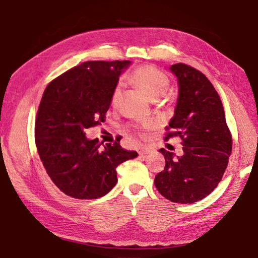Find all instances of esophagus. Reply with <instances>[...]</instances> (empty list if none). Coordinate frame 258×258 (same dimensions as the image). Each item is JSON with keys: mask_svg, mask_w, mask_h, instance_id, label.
Masks as SVG:
<instances>
[{"mask_svg": "<svg viewBox=\"0 0 258 258\" xmlns=\"http://www.w3.org/2000/svg\"><path fill=\"white\" fill-rule=\"evenodd\" d=\"M152 152H153V148L144 147V148H142L141 151L139 152V154H140V155H146V154H149V153H152Z\"/></svg>", "mask_w": 258, "mask_h": 258, "instance_id": "obj_1", "label": "esophagus"}]
</instances>
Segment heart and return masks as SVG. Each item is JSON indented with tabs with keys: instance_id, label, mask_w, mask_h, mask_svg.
<instances>
[{
	"instance_id": "heart-1",
	"label": "heart",
	"mask_w": 258,
	"mask_h": 258,
	"mask_svg": "<svg viewBox=\"0 0 258 258\" xmlns=\"http://www.w3.org/2000/svg\"><path fill=\"white\" fill-rule=\"evenodd\" d=\"M130 80L136 87L142 89L149 98L156 100L161 97L169 87V78L163 71L152 64H142L135 68L130 75ZM122 91L121 83H116L111 94V103H117ZM151 121L143 123V127L152 126Z\"/></svg>"
}]
</instances>
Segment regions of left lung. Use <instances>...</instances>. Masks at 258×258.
<instances>
[{
  "mask_svg": "<svg viewBox=\"0 0 258 258\" xmlns=\"http://www.w3.org/2000/svg\"><path fill=\"white\" fill-rule=\"evenodd\" d=\"M170 70L178 79L179 95L165 141L180 137L183 155L175 157L159 149L166 165L155 177V187L171 202L194 203L210 195L222 179L232 153V135L222 102L208 78L181 62Z\"/></svg>",
  "mask_w": 258,
  "mask_h": 258,
  "instance_id": "left-lung-1",
  "label": "left lung"
}]
</instances>
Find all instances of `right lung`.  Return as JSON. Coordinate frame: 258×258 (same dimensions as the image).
Wrapping results in <instances>:
<instances>
[{
  "instance_id": "1",
  "label": "right lung",
  "mask_w": 258,
  "mask_h": 258,
  "mask_svg": "<svg viewBox=\"0 0 258 258\" xmlns=\"http://www.w3.org/2000/svg\"><path fill=\"white\" fill-rule=\"evenodd\" d=\"M130 60L86 61L49 82L35 122V142L46 172L64 195L98 199L117 182L116 167L137 157L116 140L101 148L85 131L105 121L111 94Z\"/></svg>"
}]
</instances>
